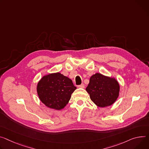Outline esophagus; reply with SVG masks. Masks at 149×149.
Here are the masks:
<instances>
[{"label": "esophagus", "mask_w": 149, "mask_h": 149, "mask_svg": "<svg viewBox=\"0 0 149 149\" xmlns=\"http://www.w3.org/2000/svg\"><path fill=\"white\" fill-rule=\"evenodd\" d=\"M78 87H79V88H84L85 87V86H84V84H81V85L78 86Z\"/></svg>", "instance_id": "34e87169"}]
</instances>
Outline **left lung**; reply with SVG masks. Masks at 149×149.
<instances>
[{
    "mask_svg": "<svg viewBox=\"0 0 149 149\" xmlns=\"http://www.w3.org/2000/svg\"><path fill=\"white\" fill-rule=\"evenodd\" d=\"M86 90L94 104L104 107L112 105L117 100L120 86L115 78L96 73L90 77Z\"/></svg>",
    "mask_w": 149,
    "mask_h": 149,
    "instance_id": "obj_1",
    "label": "left lung"
}]
</instances>
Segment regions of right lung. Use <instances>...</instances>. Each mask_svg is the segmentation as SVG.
Masks as SVG:
<instances>
[{
    "instance_id": "right-lung-1",
    "label": "right lung",
    "mask_w": 149,
    "mask_h": 149,
    "mask_svg": "<svg viewBox=\"0 0 149 149\" xmlns=\"http://www.w3.org/2000/svg\"><path fill=\"white\" fill-rule=\"evenodd\" d=\"M76 88L70 78L56 72L44 75L37 84V92L47 107L61 110L68 103Z\"/></svg>"
}]
</instances>
